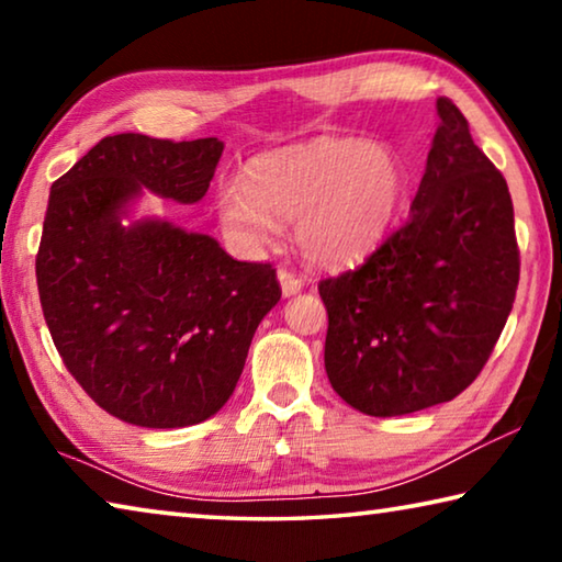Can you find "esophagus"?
Instances as JSON below:
<instances>
[{"label": "esophagus", "mask_w": 562, "mask_h": 562, "mask_svg": "<svg viewBox=\"0 0 562 562\" xmlns=\"http://www.w3.org/2000/svg\"><path fill=\"white\" fill-rule=\"evenodd\" d=\"M278 280H280V288H282L284 297H290V294L302 290V278H297V274H294V272L288 270V268H280V270H278Z\"/></svg>", "instance_id": "34e87169"}]
</instances>
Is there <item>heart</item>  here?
<instances>
[{"label":"heart","instance_id":"1","mask_svg":"<svg viewBox=\"0 0 562 562\" xmlns=\"http://www.w3.org/2000/svg\"><path fill=\"white\" fill-rule=\"evenodd\" d=\"M404 168L386 146L359 138H319L255 158L240 183L217 190L223 233L240 250H255L297 221L304 258L339 268L382 243L402 207Z\"/></svg>","mask_w":562,"mask_h":562}]
</instances>
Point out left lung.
Listing matches in <instances>:
<instances>
[{
  "instance_id": "obj_1",
  "label": "left lung",
  "mask_w": 562,
  "mask_h": 562,
  "mask_svg": "<svg viewBox=\"0 0 562 562\" xmlns=\"http://www.w3.org/2000/svg\"><path fill=\"white\" fill-rule=\"evenodd\" d=\"M436 111L441 123L408 221L359 268L319 280L329 384L369 416L422 412L471 386L518 290L506 178L451 99Z\"/></svg>"
}]
</instances>
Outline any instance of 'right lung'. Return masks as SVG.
<instances>
[{
  "label": "right lung",
  "instance_id": "obj_1",
  "mask_svg": "<svg viewBox=\"0 0 562 562\" xmlns=\"http://www.w3.org/2000/svg\"><path fill=\"white\" fill-rule=\"evenodd\" d=\"M223 140L101 138L54 180L36 284L66 369L103 412L180 429L221 412L262 317L280 300L270 262L233 260L211 235L121 223L140 188L198 203Z\"/></svg>",
  "mask_w": 562,
  "mask_h": 562
}]
</instances>
